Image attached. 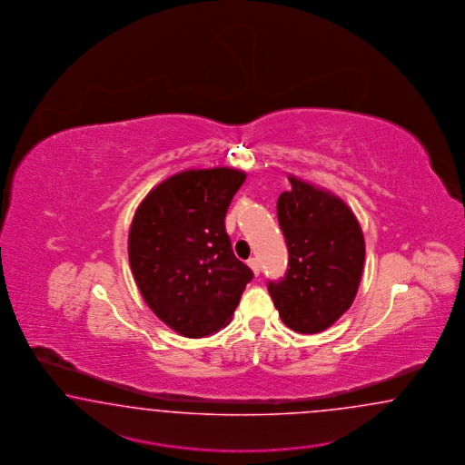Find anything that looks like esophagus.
Wrapping results in <instances>:
<instances>
[{"instance_id": "34e87169", "label": "esophagus", "mask_w": 465, "mask_h": 465, "mask_svg": "<svg viewBox=\"0 0 465 465\" xmlns=\"http://www.w3.org/2000/svg\"><path fill=\"white\" fill-rule=\"evenodd\" d=\"M247 264H249V267L252 269V272H253L255 276H259V274H261V265H259V261H257V259H253V257H252V259L247 261Z\"/></svg>"}]
</instances>
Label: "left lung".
Wrapping results in <instances>:
<instances>
[{
    "instance_id": "left-lung-1",
    "label": "left lung",
    "mask_w": 465,
    "mask_h": 465,
    "mask_svg": "<svg viewBox=\"0 0 465 465\" xmlns=\"http://www.w3.org/2000/svg\"><path fill=\"white\" fill-rule=\"evenodd\" d=\"M277 200V220L288 245L286 276L267 289L286 327L320 333L355 300L364 269L362 228L351 208L325 189L289 176Z\"/></svg>"
}]
</instances>
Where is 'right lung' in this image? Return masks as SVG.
Here are the masks:
<instances>
[{"instance_id":"add662e5","label":"right lung","mask_w":465,"mask_h":465,"mask_svg":"<svg viewBox=\"0 0 465 465\" xmlns=\"http://www.w3.org/2000/svg\"><path fill=\"white\" fill-rule=\"evenodd\" d=\"M245 177L230 167L183 171L152 189L134 214L128 261L140 294L183 337L226 327L253 277L225 230Z\"/></svg>"}]
</instances>
